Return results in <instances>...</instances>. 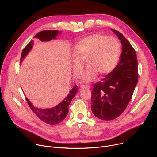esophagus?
<instances>
[{"label": "esophagus", "mask_w": 157, "mask_h": 157, "mask_svg": "<svg viewBox=\"0 0 157 157\" xmlns=\"http://www.w3.org/2000/svg\"><path fill=\"white\" fill-rule=\"evenodd\" d=\"M80 87L81 89H90L91 86H89V85H81Z\"/></svg>", "instance_id": "1"}]
</instances>
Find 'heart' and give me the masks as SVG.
<instances>
[{"mask_svg":"<svg viewBox=\"0 0 157 157\" xmlns=\"http://www.w3.org/2000/svg\"><path fill=\"white\" fill-rule=\"evenodd\" d=\"M121 53V44L114 37L93 34L81 39L75 47L72 56V70L78 78L86 62L87 68L81 81L88 82L99 74L104 76L113 71L117 66Z\"/></svg>","mask_w":157,"mask_h":157,"instance_id":"b5f03b06","label":"heart"}]
</instances>
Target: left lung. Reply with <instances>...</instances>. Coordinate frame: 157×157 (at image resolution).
I'll list each match as a JSON object with an SVG mask.
<instances>
[{"label": "left lung", "instance_id": "1", "mask_svg": "<svg viewBox=\"0 0 157 157\" xmlns=\"http://www.w3.org/2000/svg\"><path fill=\"white\" fill-rule=\"evenodd\" d=\"M122 44L120 61L114 70L94 85L91 108L98 118L110 121L118 117L132 99L138 82L136 52L119 32L111 29Z\"/></svg>", "mask_w": 157, "mask_h": 157}]
</instances>
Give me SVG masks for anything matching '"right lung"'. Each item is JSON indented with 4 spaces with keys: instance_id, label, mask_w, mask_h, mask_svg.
Wrapping results in <instances>:
<instances>
[{
    "instance_id": "add662e5",
    "label": "right lung",
    "mask_w": 157,
    "mask_h": 157,
    "mask_svg": "<svg viewBox=\"0 0 157 157\" xmlns=\"http://www.w3.org/2000/svg\"><path fill=\"white\" fill-rule=\"evenodd\" d=\"M58 34V30H43L38 32L34 38L41 41H48L55 38ZM33 44V40L30 41L22 51L20 63L32 49ZM77 92L78 86L75 85L70 91L68 96L58 105L51 109H39L32 105L27 98H26V100L31 110L41 121L50 125H56L61 123L68 115L69 105Z\"/></svg>"
}]
</instances>
